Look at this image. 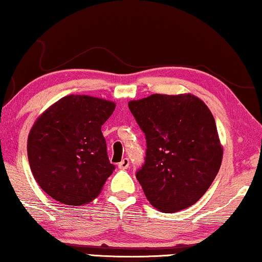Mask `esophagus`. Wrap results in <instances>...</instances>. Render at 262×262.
Segmentation results:
<instances>
[{"instance_id":"esophagus-1","label":"esophagus","mask_w":262,"mask_h":262,"mask_svg":"<svg viewBox=\"0 0 262 262\" xmlns=\"http://www.w3.org/2000/svg\"><path fill=\"white\" fill-rule=\"evenodd\" d=\"M128 167H129V160H128L127 158L122 159V161L119 163V168L120 169H127Z\"/></svg>"}]
</instances>
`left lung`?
<instances>
[{"mask_svg":"<svg viewBox=\"0 0 262 262\" xmlns=\"http://www.w3.org/2000/svg\"><path fill=\"white\" fill-rule=\"evenodd\" d=\"M146 135L136 179L156 209L174 213L199 201L215 179L222 147L215 120L192 94H153L128 103Z\"/></svg>","mask_w":262,"mask_h":262,"instance_id":"1","label":"left lung"}]
</instances>
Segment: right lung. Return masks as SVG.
Segmentation results:
<instances>
[{"label":"right lung","mask_w":262,"mask_h":262,"mask_svg":"<svg viewBox=\"0 0 262 262\" xmlns=\"http://www.w3.org/2000/svg\"><path fill=\"white\" fill-rule=\"evenodd\" d=\"M114 109L112 101L68 95L31 127L27 144L31 173L54 200L82 206L101 193L115 169L101 132Z\"/></svg>","instance_id":"obj_1"}]
</instances>
